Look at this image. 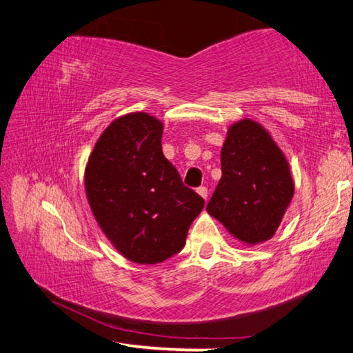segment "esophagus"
<instances>
[{
    "label": "esophagus",
    "mask_w": 353,
    "mask_h": 353,
    "mask_svg": "<svg viewBox=\"0 0 353 353\" xmlns=\"http://www.w3.org/2000/svg\"><path fill=\"white\" fill-rule=\"evenodd\" d=\"M198 193H199V196H202V198H204V199L207 201V198H208V190H207V187H199V188H198Z\"/></svg>",
    "instance_id": "obj_1"
}]
</instances>
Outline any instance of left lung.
I'll use <instances>...</instances> for the list:
<instances>
[{
    "mask_svg": "<svg viewBox=\"0 0 353 353\" xmlns=\"http://www.w3.org/2000/svg\"><path fill=\"white\" fill-rule=\"evenodd\" d=\"M221 176L207 212L249 246L276 234L294 194L288 160L270 132L244 118L227 130Z\"/></svg>",
    "mask_w": 353,
    "mask_h": 353,
    "instance_id": "left-lung-1",
    "label": "left lung"
}]
</instances>
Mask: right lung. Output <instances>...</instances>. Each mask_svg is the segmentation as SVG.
Segmentation results:
<instances>
[{"instance_id":"right-lung-1","label":"right lung","mask_w":353,"mask_h":353,"mask_svg":"<svg viewBox=\"0 0 353 353\" xmlns=\"http://www.w3.org/2000/svg\"><path fill=\"white\" fill-rule=\"evenodd\" d=\"M163 123L134 112L109 124L85 168V193L119 254L155 265L182 250L204 199L182 183L162 151Z\"/></svg>"}]
</instances>
